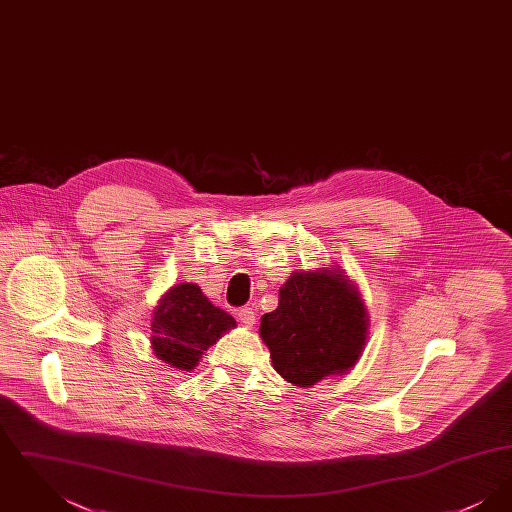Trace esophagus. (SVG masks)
I'll return each instance as SVG.
<instances>
[{
	"label": "esophagus",
	"mask_w": 512,
	"mask_h": 512,
	"mask_svg": "<svg viewBox=\"0 0 512 512\" xmlns=\"http://www.w3.org/2000/svg\"><path fill=\"white\" fill-rule=\"evenodd\" d=\"M238 318H240V322L245 324V326H253L255 324V311L251 309V307H242L240 311H238Z\"/></svg>",
	"instance_id": "1"
}]
</instances>
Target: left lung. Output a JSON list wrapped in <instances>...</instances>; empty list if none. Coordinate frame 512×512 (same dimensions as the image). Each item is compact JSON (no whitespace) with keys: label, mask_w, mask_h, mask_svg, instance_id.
Wrapping results in <instances>:
<instances>
[{"label":"left lung","mask_w":512,"mask_h":512,"mask_svg":"<svg viewBox=\"0 0 512 512\" xmlns=\"http://www.w3.org/2000/svg\"><path fill=\"white\" fill-rule=\"evenodd\" d=\"M366 320L359 293L341 274L293 272L280 288L278 309L263 315L259 332L278 374L309 388L357 363Z\"/></svg>","instance_id":"obj_1"}]
</instances>
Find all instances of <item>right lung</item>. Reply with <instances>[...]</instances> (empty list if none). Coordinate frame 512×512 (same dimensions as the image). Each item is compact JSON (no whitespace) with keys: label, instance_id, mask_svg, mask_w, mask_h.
Masks as SVG:
<instances>
[{"label":"right lung","instance_id":"add662e5","mask_svg":"<svg viewBox=\"0 0 512 512\" xmlns=\"http://www.w3.org/2000/svg\"><path fill=\"white\" fill-rule=\"evenodd\" d=\"M236 320L215 307L195 284H178L163 295L151 322L155 355L178 370H192Z\"/></svg>","mask_w":512,"mask_h":512}]
</instances>
